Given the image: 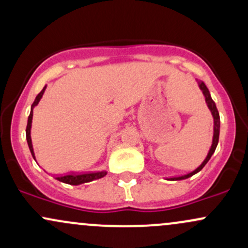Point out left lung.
I'll return each instance as SVG.
<instances>
[{"instance_id":"obj_1","label":"left lung","mask_w":248,"mask_h":248,"mask_svg":"<svg viewBox=\"0 0 248 248\" xmlns=\"http://www.w3.org/2000/svg\"><path fill=\"white\" fill-rule=\"evenodd\" d=\"M198 85H199V88L202 90V92H203L204 96H205V101L207 104V107H209V109L211 110V114L213 116V139H212V144H211V148H210L209 153H207V156L205 160L203 161V163L199 166L197 169H195L193 171L186 173V175H183V176H179V177H173V178H170V181H181V179H186V178H189L191 177V176L195 175V173H197L201 171L202 169H203L204 167H205V164L209 162L210 158H211L212 154L215 153L216 148H217V144H218V141H219V130H220V118H219V113H218V109L217 107H216V104L215 101L212 100L211 95H210V92L209 90H207L206 85L204 84L203 81H198Z\"/></svg>"}]
</instances>
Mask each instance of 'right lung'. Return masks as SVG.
Instances as JSON below:
<instances>
[{
  "label": "right lung",
  "mask_w": 248,
  "mask_h": 248,
  "mask_svg": "<svg viewBox=\"0 0 248 248\" xmlns=\"http://www.w3.org/2000/svg\"><path fill=\"white\" fill-rule=\"evenodd\" d=\"M45 86L41 92L38 93V95L36 96L35 101H33V104L31 105V110H30V115L29 118H28V124H27V130H25V133H27V141H28V146H29V149L31 152V155H32V157L35 158V153H33V148H32V142H31V124H32V115H33V108L35 106L38 105L39 100L42 99L43 94H44L45 92ZM107 172L106 171H98V172H86V173H69V175H65V176H58V177H56V179H58V181L62 182V183H66V184H71V186H79V184H82V183H87V182H91V181H94V179H99L101 177H104V176H106Z\"/></svg>",
  "instance_id": "add662e5"
}]
</instances>
